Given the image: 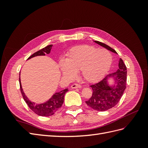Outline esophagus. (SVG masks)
<instances>
[{
  "mask_svg": "<svg viewBox=\"0 0 148 148\" xmlns=\"http://www.w3.org/2000/svg\"><path fill=\"white\" fill-rule=\"evenodd\" d=\"M71 88H80L81 86L78 84H73L71 85Z\"/></svg>",
  "mask_w": 148,
  "mask_h": 148,
  "instance_id": "obj_1",
  "label": "esophagus"
}]
</instances>
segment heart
I'll return each mask as SVG.
<instances>
[{
  "instance_id": "1",
  "label": "heart",
  "mask_w": 148,
  "mask_h": 148,
  "mask_svg": "<svg viewBox=\"0 0 148 148\" xmlns=\"http://www.w3.org/2000/svg\"><path fill=\"white\" fill-rule=\"evenodd\" d=\"M112 56L108 50L98 49L89 45L77 46L69 51L65 62L60 61L62 74L70 79L81 70L83 79L89 83H96L105 76L111 67Z\"/></svg>"
}]
</instances>
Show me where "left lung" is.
Returning <instances> with one entry per match:
<instances>
[{
	"label": "left lung",
	"mask_w": 148,
	"mask_h": 148,
	"mask_svg": "<svg viewBox=\"0 0 148 148\" xmlns=\"http://www.w3.org/2000/svg\"><path fill=\"white\" fill-rule=\"evenodd\" d=\"M95 42L114 53H117L114 49L104 43L97 41ZM118 54V53H117ZM118 69L114 73L109 74L99 83L91 85L93 93L90 99L86 101V104L97 111H105L112 108L119 102L124 91L126 88L127 67L121 58L119 59ZM112 77L115 83L110 86L108 80Z\"/></svg>",
	"instance_id": "left-lung-1"
}]
</instances>
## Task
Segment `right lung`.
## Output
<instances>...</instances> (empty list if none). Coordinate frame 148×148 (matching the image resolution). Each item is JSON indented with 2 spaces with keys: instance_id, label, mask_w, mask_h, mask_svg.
<instances>
[{
  "instance_id": "obj_1",
  "label": "right lung",
  "mask_w": 148,
  "mask_h": 148,
  "mask_svg": "<svg viewBox=\"0 0 148 148\" xmlns=\"http://www.w3.org/2000/svg\"><path fill=\"white\" fill-rule=\"evenodd\" d=\"M52 46V45L46 46L45 48L40 49L38 51L34 53L33 55L29 56L28 60L36 56H44L45 55V53L49 54L50 51H51ZM19 81H20V86L21 95L23 96V98L27 103V104L29 107V108L35 112L36 114L41 116H49L54 114L55 113L62 107L63 103H64L65 94L69 91L67 88H66L65 90H62L61 92L55 93L54 95L52 96L51 98L45 103L37 104V103L32 102L30 100H29V99L27 98V97L23 92L21 84L20 77H19Z\"/></svg>"
}]
</instances>
